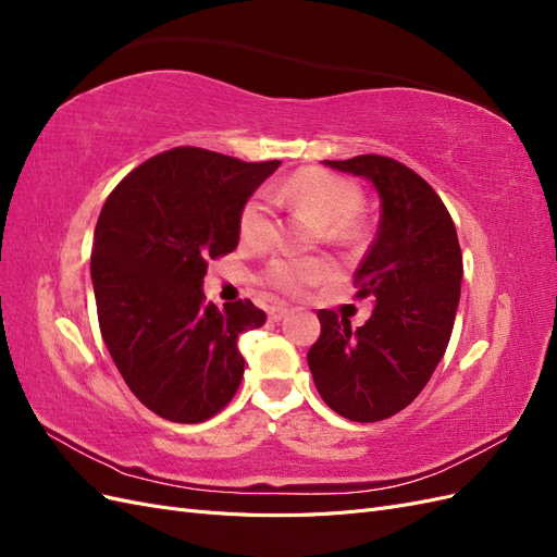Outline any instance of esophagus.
I'll use <instances>...</instances> for the list:
<instances>
[{"label":"esophagus","mask_w":557,"mask_h":557,"mask_svg":"<svg viewBox=\"0 0 557 557\" xmlns=\"http://www.w3.org/2000/svg\"><path fill=\"white\" fill-rule=\"evenodd\" d=\"M288 307H269L267 309V315H269V320H274V323H276V320H281V318H285V315H288Z\"/></svg>","instance_id":"obj_1"}]
</instances>
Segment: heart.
I'll return each mask as SVG.
<instances>
[{"mask_svg":"<svg viewBox=\"0 0 557 557\" xmlns=\"http://www.w3.org/2000/svg\"><path fill=\"white\" fill-rule=\"evenodd\" d=\"M276 199L295 209L311 211L323 221L327 239L352 242L358 237V215L364 209L362 193L350 181L323 172L301 170L276 193ZM276 215L264 195H252L239 213V239L244 246L264 248L276 239ZM332 267L318 258H276L264 269V283L285 295L305 293L325 281Z\"/></svg>","mask_w":557,"mask_h":557,"instance_id":"heart-1","label":"heart"}]
</instances>
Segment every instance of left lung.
<instances>
[{"instance_id": "8db88e82", "label": "left lung", "mask_w": 557, "mask_h": 557, "mask_svg": "<svg viewBox=\"0 0 557 557\" xmlns=\"http://www.w3.org/2000/svg\"><path fill=\"white\" fill-rule=\"evenodd\" d=\"M332 170L364 176L381 197L372 248L352 285L374 311L358 330L348 315L320 309V336L309 369L332 411L385 420L420 395L444 358L460 301L462 250L453 218L432 185L385 156L325 160Z\"/></svg>"}]
</instances>
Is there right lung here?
<instances>
[{
  "mask_svg": "<svg viewBox=\"0 0 557 557\" xmlns=\"http://www.w3.org/2000/svg\"><path fill=\"white\" fill-rule=\"evenodd\" d=\"M278 164L178 146L132 170L97 218L99 330L129 391L164 420L201 423L237 393V339L267 315L250 299L218 309L201 283L211 260L237 248L239 213Z\"/></svg>",
  "mask_w": 557,
  "mask_h": 557,
  "instance_id": "obj_1",
  "label": "right lung"
}]
</instances>
